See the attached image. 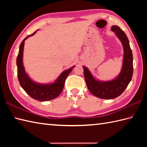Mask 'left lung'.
<instances>
[{
	"label": "left lung",
	"instance_id": "1",
	"mask_svg": "<svg viewBox=\"0 0 147 147\" xmlns=\"http://www.w3.org/2000/svg\"><path fill=\"white\" fill-rule=\"evenodd\" d=\"M111 30L120 40L124 49L123 67L119 74L113 80L102 82L95 80L88 69L83 66L84 77L89 91L96 97L103 99H112L121 95L131 80L133 72V54L128 38L119 26H112Z\"/></svg>",
	"mask_w": 147,
	"mask_h": 147
}]
</instances>
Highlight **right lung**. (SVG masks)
I'll return each instance as SVG.
<instances>
[{
	"instance_id": "add662e5",
	"label": "right lung",
	"mask_w": 147,
	"mask_h": 147,
	"mask_svg": "<svg viewBox=\"0 0 147 147\" xmlns=\"http://www.w3.org/2000/svg\"><path fill=\"white\" fill-rule=\"evenodd\" d=\"M36 32V31L32 35L26 36L20 44V50H19V53L16 59L18 77L21 86L31 97L41 102L49 101L57 97L61 94L64 88L65 79L73 70V68H74V66L71 67L69 69L65 70L62 72L57 78V79L52 83L41 84L36 83L31 80L26 73L23 65V49L24 41L29 36L35 35Z\"/></svg>"
}]
</instances>
